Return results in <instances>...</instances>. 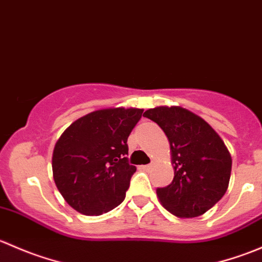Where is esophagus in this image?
Instances as JSON below:
<instances>
[{"label": "esophagus", "mask_w": 262, "mask_h": 262, "mask_svg": "<svg viewBox=\"0 0 262 262\" xmlns=\"http://www.w3.org/2000/svg\"><path fill=\"white\" fill-rule=\"evenodd\" d=\"M152 166H153V163H149V165L141 166V168H142V170H144V171H149L150 168H152Z\"/></svg>", "instance_id": "34e87169"}]
</instances>
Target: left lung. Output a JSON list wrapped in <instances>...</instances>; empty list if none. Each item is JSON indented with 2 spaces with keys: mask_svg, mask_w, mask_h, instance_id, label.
Returning a JSON list of instances; mask_svg holds the SVG:
<instances>
[{
  "mask_svg": "<svg viewBox=\"0 0 262 262\" xmlns=\"http://www.w3.org/2000/svg\"><path fill=\"white\" fill-rule=\"evenodd\" d=\"M167 136L175 176L156 192L163 207L181 218L204 214L228 187L232 158L205 120L180 106H158L143 114Z\"/></svg>",
  "mask_w": 262,
  "mask_h": 262,
  "instance_id": "obj_1",
  "label": "left lung"
}]
</instances>
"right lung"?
<instances>
[{
	"label": "right lung",
	"mask_w": 262,
	"mask_h": 262,
	"mask_svg": "<svg viewBox=\"0 0 262 262\" xmlns=\"http://www.w3.org/2000/svg\"><path fill=\"white\" fill-rule=\"evenodd\" d=\"M143 109H102L82 116L53 150V178L66 202L84 215H101L125 199L136 166L128 137Z\"/></svg>",
	"instance_id": "add662e5"
}]
</instances>
